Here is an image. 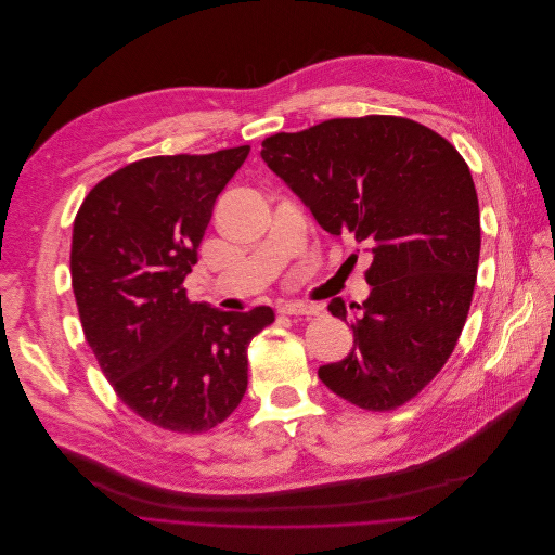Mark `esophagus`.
I'll list each match as a JSON object with an SVG mask.
<instances>
[{
  "label": "esophagus",
  "mask_w": 555,
  "mask_h": 555,
  "mask_svg": "<svg viewBox=\"0 0 555 555\" xmlns=\"http://www.w3.org/2000/svg\"><path fill=\"white\" fill-rule=\"evenodd\" d=\"M280 312L282 314H293V317H312V314H317L319 312V308L317 306H312V304H304V301H286V304H282L280 306Z\"/></svg>",
  "instance_id": "obj_1"
}]
</instances>
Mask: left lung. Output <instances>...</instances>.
<instances>
[{
	"label": "left lung",
	"mask_w": 555,
	"mask_h": 555,
	"mask_svg": "<svg viewBox=\"0 0 555 555\" xmlns=\"http://www.w3.org/2000/svg\"><path fill=\"white\" fill-rule=\"evenodd\" d=\"M260 155L327 234H352L372 254L354 348L319 367L321 383L367 411L409 402L444 367L470 310L481 225L468 164L435 131L393 116L275 133ZM327 310L348 321L341 297Z\"/></svg>",
	"instance_id": "8db88e82"
}]
</instances>
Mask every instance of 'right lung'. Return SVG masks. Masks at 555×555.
<instances>
[{"label":"right lung","instance_id":"obj_1","mask_svg":"<svg viewBox=\"0 0 555 555\" xmlns=\"http://www.w3.org/2000/svg\"><path fill=\"white\" fill-rule=\"evenodd\" d=\"M249 151L133 162L91 188L74 220L85 339L118 398L166 430L203 433L234 413L247 348L275 319L269 306L225 312L183 288L214 203Z\"/></svg>","mask_w":555,"mask_h":555}]
</instances>
